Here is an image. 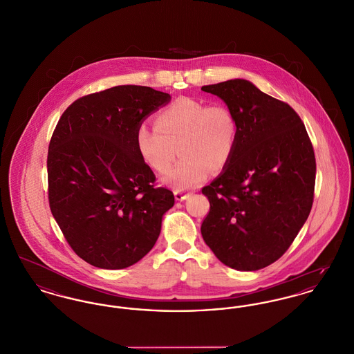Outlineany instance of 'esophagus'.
Segmentation results:
<instances>
[{
  "label": "esophagus",
  "mask_w": 354,
  "mask_h": 354,
  "mask_svg": "<svg viewBox=\"0 0 354 354\" xmlns=\"http://www.w3.org/2000/svg\"><path fill=\"white\" fill-rule=\"evenodd\" d=\"M175 194V199L176 201H179V202H182V201H185V199H187L188 196H189V192H183V191H175L174 192Z\"/></svg>",
  "instance_id": "obj_1"
}]
</instances>
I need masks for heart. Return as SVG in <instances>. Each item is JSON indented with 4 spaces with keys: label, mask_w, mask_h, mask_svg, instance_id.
I'll return each mask as SVG.
<instances>
[{
    "label": "heart",
    "mask_w": 354,
    "mask_h": 354,
    "mask_svg": "<svg viewBox=\"0 0 354 354\" xmlns=\"http://www.w3.org/2000/svg\"><path fill=\"white\" fill-rule=\"evenodd\" d=\"M236 138L238 123L229 106L207 105L191 97L165 106L156 115L155 124L143 122L136 128L139 153L158 172L171 166L178 148L182 158L163 175V180L180 189L205 182L211 167L226 166Z\"/></svg>",
    "instance_id": "b5f03b06"
}]
</instances>
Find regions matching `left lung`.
<instances>
[{"instance_id": "left-lung-1", "label": "left lung", "mask_w": 354, "mask_h": 354, "mask_svg": "<svg viewBox=\"0 0 354 354\" xmlns=\"http://www.w3.org/2000/svg\"><path fill=\"white\" fill-rule=\"evenodd\" d=\"M234 112L238 138L223 172L202 194L209 211L202 236L231 269L259 270L279 259L306 222L315 156L290 105L235 79L202 86Z\"/></svg>"}]
</instances>
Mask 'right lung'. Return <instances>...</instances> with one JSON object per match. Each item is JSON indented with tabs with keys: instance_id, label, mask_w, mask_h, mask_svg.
Returning a JSON list of instances; mask_svg holds the SVG:
<instances>
[{
	"instance_id": "add662e5",
	"label": "right lung",
	"mask_w": 354,
	"mask_h": 354,
	"mask_svg": "<svg viewBox=\"0 0 354 354\" xmlns=\"http://www.w3.org/2000/svg\"><path fill=\"white\" fill-rule=\"evenodd\" d=\"M171 96L119 85L77 99L64 111L48 149V199L72 250L92 266L116 270L153 248L172 191L136 146V128Z\"/></svg>"
}]
</instances>
